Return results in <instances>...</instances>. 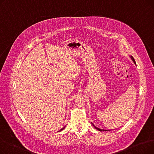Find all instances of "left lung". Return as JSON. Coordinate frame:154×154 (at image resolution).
<instances>
[{
    "mask_svg": "<svg viewBox=\"0 0 154 154\" xmlns=\"http://www.w3.org/2000/svg\"><path fill=\"white\" fill-rule=\"evenodd\" d=\"M129 57H130L131 58V59H132V60L133 61V62L134 63V64H135L136 65V63H135V60H134V59L133 58V57L132 56H131V55H129ZM92 123V125L97 129V130H98V131H102V132H103V131H109V130H104V129H100V128H98V127H97L96 126H95L93 124H92V122H91Z\"/></svg>",
    "mask_w": 154,
    "mask_h": 154,
    "instance_id": "obj_1",
    "label": "left lung"
}]
</instances>
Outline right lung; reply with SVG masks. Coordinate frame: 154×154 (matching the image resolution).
Listing matches in <instances>:
<instances>
[{
	"label": "right lung",
	"instance_id": "add662e5",
	"mask_svg": "<svg viewBox=\"0 0 154 154\" xmlns=\"http://www.w3.org/2000/svg\"><path fill=\"white\" fill-rule=\"evenodd\" d=\"M65 127H66V125H65V126H64V127H63V128H62V129H60V131H58V132H60V131H62V130H63V129H64V128H65Z\"/></svg>",
	"mask_w": 154,
	"mask_h": 154
}]
</instances>
